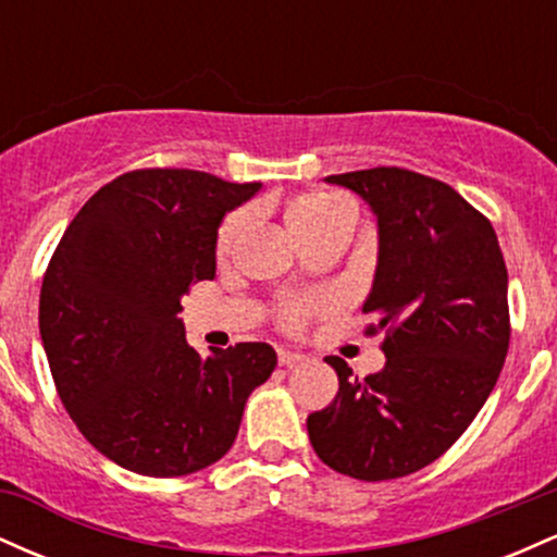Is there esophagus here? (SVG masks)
Here are the masks:
<instances>
[{"mask_svg": "<svg viewBox=\"0 0 557 557\" xmlns=\"http://www.w3.org/2000/svg\"><path fill=\"white\" fill-rule=\"evenodd\" d=\"M277 361L283 363V367H298V363L306 361L304 354H298V350H287V348H280L277 350Z\"/></svg>", "mask_w": 557, "mask_h": 557, "instance_id": "esophagus-1", "label": "esophagus"}]
</instances>
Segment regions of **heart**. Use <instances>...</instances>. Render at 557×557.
<instances>
[{
  "mask_svg": "<svg viewBox=\"0 0 557 557\" xmlns=\"http://www.w3.org/2000/svg\"><path fill=\"white\" fill-rule=\"evenodd\" d=\"M248 214L235 212L225 220V225L220 227L216 235V251L225 257L233 251V246L238 243L243 227H246ZM287 222L296 230L300 240H311L317 235L332 233V230H350L354 233L356 222H359V209L350 198L337 196V194H306L296 198L287 209ZM327 306L324 296H290L283 298L277 306V317L285 327L296 330L306 319H311L317 311H322Z\"/></svg>",
  "mask_w": 557,
  "mask_h": 557,
  "instance_id": "b5f03b06",
  "label": "heart"
}]
</instances>
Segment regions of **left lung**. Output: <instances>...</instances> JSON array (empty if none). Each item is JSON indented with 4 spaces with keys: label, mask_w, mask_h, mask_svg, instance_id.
<instances>
[{
    "label": "left lung",
    "mask_w": 557,
    "mask_h": 557,
    "mask_svg": "<svg viewBox=\"0 0 557 557\" xmlns=\"http://www.w3.org/2000/svg\"><path fill=\"white\" fill-rule=\"evenodd\" d=\"M372 207L380 227L367 335L385 330V369L359 380L327 356L335 400L306 419L317 456L361 482L424 469L490 398L508 356V270L495 230L443 181L400 168L324 177Z\"/></svg>",
    "instance_id": "1"
}]
</instances>
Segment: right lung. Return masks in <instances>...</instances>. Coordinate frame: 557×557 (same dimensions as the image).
Wrapping results in <instances>:
<instances>
[{
  "label": "right lung",
  "instance_id": "right-lung-1",
  "mask_svg": "<svg viewBox=\"0 0 557 557\" xmlns=\"http://www.w3.org/2000/svg\"><path fill=\"white\" fill-rule=\"evenodd\" d=\"M259 188L198 170L125 172L83 203L49 261L38 330L57 393L127 471L183 476L220 461L277 367L267 343L203 359L177 319L190 285L214 277L216 227Z\"/></svg>",
  "mask_w": 557,
  "mask_h": 557
}]
</instances>
